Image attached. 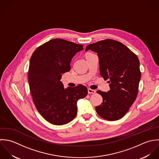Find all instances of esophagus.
<instances>
[{
	"mask_svg": "<svg viewBox=\"0 0 159 159\" xmlns=\"http://www.w3.org/2000/svg\"><path fill=\"white\" fill-rule=\"evenodd\" d=\"M88 92L89 94H95L96 93V91L95 90H92L90 89H88Z\"/></svg>",
	"mask_w": 159,
	"mask_h": 159,
	"instance_id": "esophagus-1",
	"label": "esophagus"
}]
</instances>
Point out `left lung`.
Returning a JSON list of instances; mask_svg holds the SVG:
<instances>
[{
    "instance_id": "1",
    "label": "left lung",
    "mask_w": 159,
    "mask_h": 159,
    "mask_svg": "<svg viewBox=\"0 0 159 159\" xmlns=\"http://www.w3.org/2000/svg\"><path fill=\"white\" fill-rule=\"evenodd\" d=\"M97 53L99 72L109 84L110 90L97 93L102 102L96 111L102 119L114 121L123 117L134 102L141 79L138 57L125 45L112 39H106L86 47Z\"/></svg>"
}]
</instances>
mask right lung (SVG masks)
I'll use <instances>...</instances> for the list:
<instances>
[{
	"label": "right lung",
	"mask_w": 159,
	"mask_h": 159,
	"mask_svg": "<svg viewBox=\"0 0 159 159\" xmlns=\"http://www.w3.org/2000/svg\"><path fill=\"white\" fill-rule=\"evenodd\" d=\"M83 49L82 45L55 39L32 53L28 71L32 100L39 112L52 124L72 121L77 115V101L88 94L84 85L64 89L60 81L63 74L70 70L72 58Z\"/></svg>",
	"instance_id": "obj_1"
}]
</instances>
